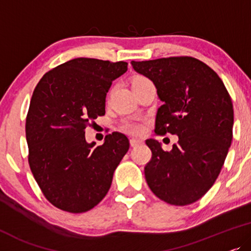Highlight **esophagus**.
<instances>
[{"label": "esophagus", "mask_w": 251, "mask_h": 251, "mask_svg": "<svg viewBox=\"0 0 251 251\" xmlns=\"http://www.w3.org/2000/svg\"><path fill=\"white\" fill-rule=\"evenodd\" d=\"M129 143H130V147L135 148V147H139V146H141V144H142L143 142H142V141H141V140L130 139V140H129Z\"/></svg>", "instance_id": "1"}]
</instances>
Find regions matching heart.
Segmentation results:
<instances>
[{
	"mask_svg": "<svg viewBox=\"0 0 251 251\" xmlns=\"http://www.w3.org/2000/svg\"><path fill=\"white\" fill-rule=\"evenodd\" d=\"M144 82H150V80L148 79L147 77L139 76V77H136L135 79H134L133 85H136V84H141V83H144ZM123 129L126 130L127 133H130V134H141V133H142V130H143V126L139 124V123L126 121V122H124V124H123Z\"/></svg>",
	"mask_w": 251,
	"mask_h": 251,
	"instance_id": "1",
	"label": "heart"
}]
</instances>
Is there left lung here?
<instances>
[{
    "mask_svg": "<svg viewBox=\"0 0 251 251\" xmlns=\"http://www.w3.org/2000/svg\"><path fill=\"white\" fill-rule=\"evenodd\" d=\"M130 63L152 80L162 101L154 133L178 136L171 151L162 150L157 140L146 141L152 152L144 167L148 185L169 204L196 202L216 181L231 146L234 116L230 94L220 76L192 56Z\"/></svg>",
    "mask_w": 251,
    "mask_h": 251,
    "instance_id": "8db88e82",
    "label": "left lung"
}]
</instances>
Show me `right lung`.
I'll return each mask as SVG.
<instances>
[{"label": "right lung", "mask_w": 251, "mask_h": 251, "mask_svg": "<svg viewBox=\"0 0 251 251\" xmlns=\"http://www.w3.org/2000/svg\"><path fill=\"white\" fill-rule=\"evenodd\" d=\"M127 62L76 58L51 69L35 87L26 118L28 162L44 197L59 209L85 213L110 189L129 148L124 134L87 143L85 128L105 114V95Z\"/></svg>", "instance_id": "obj_1"}]
</instances>
